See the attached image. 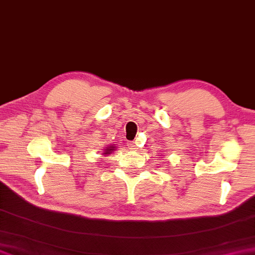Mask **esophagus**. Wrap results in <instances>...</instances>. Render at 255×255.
<instances>
[{
	"instance_id": "esophagus-1",
	"label": "esophagus",
	"mask_w": 255,
	"mask_h": 255,
	"mask_svg": "<svg viewBox=\"0 0 255 255\" xmlns=\"http://www.w3.org/2000/svg\"><path fill=\"white\" fill-rule=\"evenodd\" d=\"M127 144H128V148L131 149V150H136V149H137V145L134 141H129Z\"/></svg>"
}]
</instances>
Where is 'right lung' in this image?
I'll return each mask as SVG.
<instances>
[{"label": "right lung", "mask_w": 255, "mask_h": 255, "mask_svg": "<svg viewBox=\"0 0 255 255\" xmlns=\"http://www.w3.org/2000/svg\"><path fill=\"white\" fill-rule=\"evenodd\" d=\"M115 150H118L117 145L110 144V145H106V147H105V148L103 149V151H101V154H103L104 156H108V155H111L112 152H114Z\"/></svg>", "instance_id": "add662e5"}]
</instances>
